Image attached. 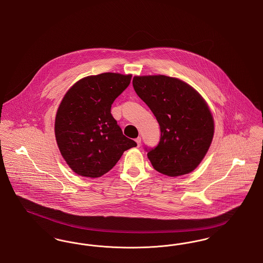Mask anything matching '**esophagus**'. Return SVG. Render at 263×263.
I'll return each instance as SVG.
<instances>
[{
    "label": "esophagus",
    "mask_w": 263,
    "mask_h": 263,
    "mask_svg": "<svg viewBox=\"0 0 263 263\" xmlns=\"http://www.w3.org/2000/svg\"><path fill=\"white\" fill-rule=\"evenodd\" d=\"M135 141H136V143H137L138 147H140V145H141V138H136V139H135Z\"/></svg>",
    "instance_id": "34e87169"
}]
</instances>
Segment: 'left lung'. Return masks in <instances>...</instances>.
<instances>
[{"mask_svg":"<svg viewBox=\"0 0 263 263\" xmlns=\"http://www.w3.org/2000/svg\"><path fill=\"white\" fill-rule=\"evenodd\" d=\"M133 87L161 128L158 146L147 154L153 167L173 177L193 172L214 136V119L205 100L185 82L167 76H135Z\"/></svg>","mask_w":263,"mask_h":263,"instance_id":"1","label":"left lung"}]
</instances>
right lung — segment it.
I'll return each instance as SVG.
<instances>
[{"label":"right lung","instance_id":"1","mask_svg":"<svg viewBox=\"0 0 263 263\" xmlns=\"http://www.w3.org/2000/svg\"><path fill=\"white\" fill-rule=\"evenodd\" d=\"M131 78L118 73L88 76L64 96L56 113L55 137L64 160L77 175H105L126 150L137 146L123 135L110 112Z\"/></svg>","mask_w":263,"mask_h":263}]
</instances>
